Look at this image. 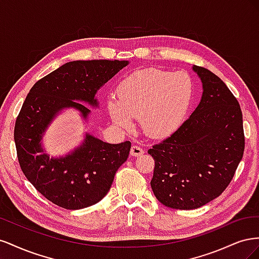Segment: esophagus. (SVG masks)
Listing matches in <instances>:
<instances>
[{"instance_id":"obj_1","label":"esophagus","mask_w":259,"mask_h":259,"mask_svg":"<svg viewBox=\"0 0 259 259\" xmlns=\"http://www.w3.org/2000/svg\"><path fill=\"white\" fill-rule=\"evenodd\" d=\"M144 154V150L138 146H132L131 148V155L133 156H140Z\"/></svg>"}]
</instances>
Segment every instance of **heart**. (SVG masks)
I'll return each instance as SVG.
<instances>
[{"label": "heart", "instance_id": "b5f03b06", "mask_svg": "<svg viewBox=\"0 0 259 259\" xmlns=\"http://www.w3.org/2000/svg\"><path fill=\"white\" fill-rule=\"evenodd\" d=\"M193 97L189 73L149 68L125 76L117 85L116 97L108 99L107 108L119 126L128 130L132 117H139L148 135L164 137L183 124Z\"/></svg>", "mask_w": 259, "mask_h": 259}]
</instances>
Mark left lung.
I'll use <instances>...</instances> for the list:
<instances>
[{
	"label": "left lung",
	"instance_id": "1",
	"mask_svg": "<svg viewBox=\"0 0 259 259\" xmlns=\"http://www.w3.org/2000/svg\"><path fill=\"white\" fill-rule=\"evenodd\" d=\"M203 85L200 104L173 134L152 146V191L163 205L194 209L221 195L244 152L242 111L227 85L193 66Z\"/></svg>",
	"mask_w": 259,
	"mask_h": 259
}]
</instances>
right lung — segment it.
<instances>
[{
	"mask_svg": "<svg viewBox=\"0 0 259 259\" xmlns=\"http://www.w3.org/2000/svg\"><path fill=\"white\" fill-rule=\"evenodd\" d=\"M126 60H76L62 65L30 90L15 123L18 162L29 182L54 204L81 209L96 204L110 190L116 170L127 160L131 142L112 145L86 134L84 142L60 158L43 153L42 136L56 114L74 108L88 119L97 107V91L126 67Z\"/></svg>",
	"mask_w": 259,
	"mask_h": 259,
	"instance_id": "add662e5",
	"label": "right lung"
}]
</instances>
